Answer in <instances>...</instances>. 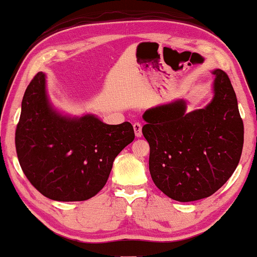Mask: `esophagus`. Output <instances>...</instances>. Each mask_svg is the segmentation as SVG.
Masks as SVG:
<instances>
[{
  "label": "esophagus",
  "instance_id": "esophagus-1",
  "mask_svg": "<svg viewBox=\"0 0 257 257\" xmlns=\"http://www.w3.org/2000/svg\"><path fill=\"white\" fill-rule=\"evenodd\" d=\"M134 132H135L136 137H142V124L139 122L134 123Z\"/></svg>",
  "mask_w": 257,
  "mask_h": 257
}]
</instances>
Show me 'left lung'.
<instances>
[{
	"label": "left lung",
	"instance_id": "obj_1",
	"mask_svg": "<svg viewBox=\"0 0 257 257\" xmlns=\"http://www.w3.org/2000/svg\"><path fill=\"white\" fill-rule=\"evenodd\" d=\"M212 74L213 97L204 108L187 111V101L176 99L149 108L142 116L151 178L173 200L212 196L240 162L243 122L236 94L222 70L215 68Z\"/></svg>",
	"mask_w": 257,
	"mask_h": 257
}]
</instances>
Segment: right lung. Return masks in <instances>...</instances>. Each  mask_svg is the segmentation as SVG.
I'll return each instance as SVG.
<instances>
[{
	"mask_svg": "<svg viewBox=\"0 0 257 257\" xmlns=\"http://www.w3.org/2000/svg\"><path fill=\"white\" fill-rule=\"evenodd\" d=\"M135 139L129 122L106 124L93 114L71 116L53 106L46 74L25 89L15 143L21 168L43 196L82 201L106 185L115 157Z\"/></svg>",
	"mask_w": 257,
	"mask_h": 257,
	"instance_id": "right-lung-1",
	"label": "right lung"
}]
</instances>
